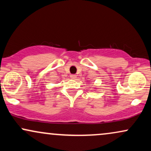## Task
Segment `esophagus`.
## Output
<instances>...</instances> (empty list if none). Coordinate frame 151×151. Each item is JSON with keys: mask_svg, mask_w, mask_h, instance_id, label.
<instances>
[{"mask_svg": "<svg viewBox=\"0 0 151 151\" xmlns=\"http://www.w3.org/2000/svg\"><path fill=\"white\" fill-rule=\"evenodd\" d=\"M70 77L72 78V79H75L76 78H77V76H76L75 74H71V75H70Z\"/></svg>", "mask_w": 151, "mask_h": 151, "instance_id": "obj_1", "label": "esophagus"}]
</instances>
